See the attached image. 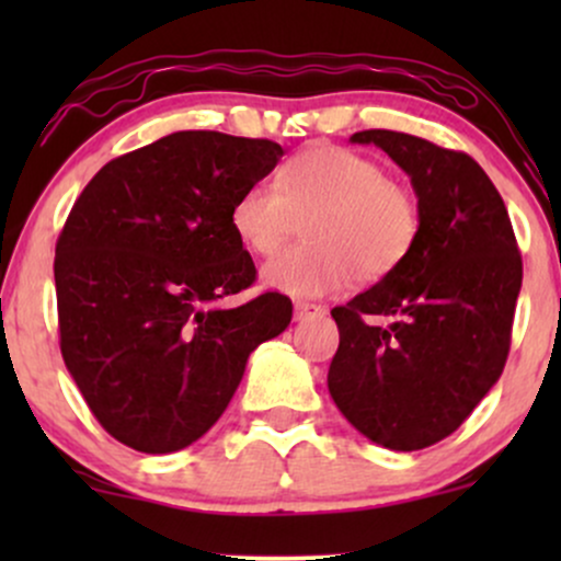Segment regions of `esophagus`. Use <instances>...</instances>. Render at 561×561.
Masks as SVG:
<instances>
[{
    "instance_id": "34e87169",
    "label": "esophagus",
    "mask_w": 561,
    "mask_h": 561,
    "mask_svg": "<svg viewBox=\"0 0 561 561\" xmlns=\"http://www.w3.org/2000/svg\"><path fill=\"white\" fill-rule=\"evenodd\" d=\"M324 311H327V308L317 306V302H306V300L295 302V319H298V321L308 319V317H317V313H324Z\"/></svg>"
}]
</instances>
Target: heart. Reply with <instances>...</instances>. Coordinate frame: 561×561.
Segmentation results:
<instances>
[{
	"label": "heart",
	"instance_id": "b5f03b06",
	"mask_svg": "<svg viewBox=\"0 0 561 561\" xmlns=\"http://www.w3.org/2000/svg\"><path fill=\"white\" fill-rule=\"evenodd\" d=\"M306 244L282 250L263 266V285L321 298L358 282H382L414 250L420 203L371 158L334 145L302 150L279 182L250 184L231 208L244 248L272 255L306 221Z\"/></svg>",
	"mask_w": 561,
	"mask_h": 561
}]
</instances>
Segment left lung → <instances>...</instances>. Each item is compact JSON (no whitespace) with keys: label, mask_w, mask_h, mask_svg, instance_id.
<instances>
[{"label":"left lung","mask_w":561,"mask_h":561,"mask_svg":"<svg viewBox=\"0 0 561 561\" xmlns=\"http://www.w3.org/2000/svg\"><path fill=\"white\" fill-rule=\"evenodd\" d=\"M411 176L420 237L401 266L332 308L340 347L330 396L358 433L390 450H420L461 427L504 371L523 255L488 173L467 152L369 128ZM391 319L379 328L371 318Z\"/></svg>","instance_id":"1"}]
</instances>
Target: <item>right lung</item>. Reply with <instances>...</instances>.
<instances>
[{
    "instance_id": "add662e5",
    "label": "right lung",
    "mask_w": 561,
    "mask_h": 561,
    "mask_svg": "<svg viewBox=\"0 0 561 561\" xmlns=\"http://www.w3.org/2000/svg\"><path fill=\"white\" fill-rule=\"evenodd\" d=\"M285 156L272 139L176 131L111 160L55 248L60 351L96 422L141 454H171L224 414L248 356L287 330L293 300L255 282L231 208Z\"/></svg>"
}]
</instances>
